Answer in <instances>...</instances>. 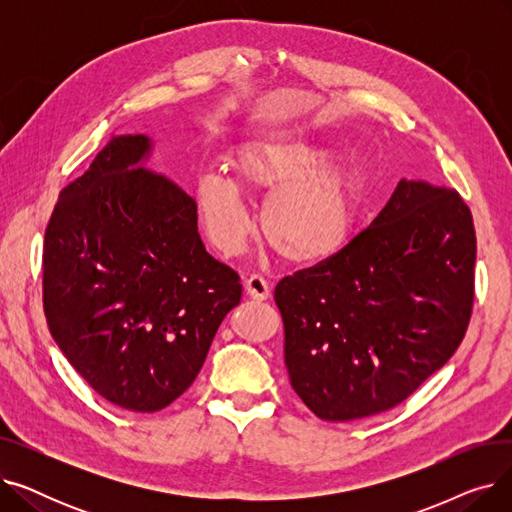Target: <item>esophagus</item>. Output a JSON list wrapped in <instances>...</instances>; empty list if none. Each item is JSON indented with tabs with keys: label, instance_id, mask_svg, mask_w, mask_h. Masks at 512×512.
Instances as JSON below:
<instances>
[{
	"label": "esophagus",
	"instance_id": "1",
	"mask_svg": "<svg viewBox=\"0 0 512 512\" xmlns=\"http://www.w3.org/2000/svg\"><path fill=\"white\" fill-rule=\"evenodd\" d=\"M245 288H247V294L251 299L255 301H265L270 299V284H267V280L259 274H251L245 282Z\"/></svg>",
	"mask_w": 512,
	"mask_h": 512
}]
</instances>
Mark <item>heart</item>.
Masks as SVG:
<instances>
[{"instance_id": "obj_1", "label": "heart", "mask_w": 512, "mask_h": 512, "mask_svg": "<svg viewBox=\"0 0 512 512\" xmlns=\"http://www.w3.org/2000/svg\"><path fill=\"white\" fill-rule=\"evenodd\" d=\"M332 161L326 145L301 137L238 145L230 153L236 178L224 170H207L197 178L195 199L207 236L224 253L245 245L253 220L242 181L270 195L261 230L280 257L301 265L332 259L351 242L357 224V195L344 174L330 170Z\"/></svg>"}]
</instances>
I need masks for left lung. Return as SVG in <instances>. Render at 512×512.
<instances>
[{
    "instance_id": "1",
    "label": "left lung",
    "mask_w": 512,
    "mask_h": 512,
    "mask_svg": "<svg viewBox=\"0 0 512 512\" xmlns=\"http://www.w3.org/2000/svg\"><path fill=\"white\" fill-rule=\"evenodd\" d=\"M475 253L471 209L454 188L400 180L344 251L278 282L294 392L326 421L407 400L465 338Z\"/></svg>"
}]
</instances>
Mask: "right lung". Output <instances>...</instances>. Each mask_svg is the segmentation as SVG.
<instances>
[{
  "mask_svg": "<svg viewBox=\"0 0 512 512\" xmlns=\"http://www.w3.org/2000/svg\"><path fill=\"white\" fill-rule=\"evenodd\" d=\"M145 134L107 143L62 188L43 242V311L70 365L112 405L166 409L203 367L240 278L197 232V205L137 168Z\"/></svg>",
  "mask_w": 512,
  "mask_h": 512,
  "instance_id": "obj_1",
  "label": "right lung"
}]
</instances>
